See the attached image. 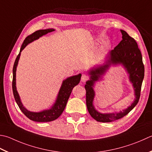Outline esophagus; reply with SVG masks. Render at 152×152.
Wrapping results in <instances>:
<instances>
[{
	"label": "esophagus",
	"instance_id": "esophagus-1",
	"mask_svg": "<svg viewBox=\"0 0 152 152\" xmlns=\"http://www.w3.org/2000/svg\"><path fill=\"white\" fill-rule=\"evenodd\" d=\"M88 80H89L88 76L86 75V74H82V78H81V81H82V82H86V81H88Z\"/></svg>",
	"mask_w": 152,
	"mask_h": 152
}]
</instances>
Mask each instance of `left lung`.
Returning a JSON list of instances; mask_svg holds the SVG:
<instances>
[{
	"mask_svg": "<svg viewBox=\"0 0 152 152\" xmlns=\"http://www.w3.org/2000/svg\"><path fill=\"white\" fill-rule=\"evenodd\" d=\"M123 39L110 51L109 59L103 66L91 69L89 74L90 80L86 82V105L88 112L95 120L102 123H109L119 119L126 115L137 105L140 97L142 81L144 77V65L142 61L140 50L134 39L131 37L127 33L121 29ZM123 64L129 74L130 81L133 83L136 98L134 102L123 112L112 114H101L94 109L93 102L94 92L93 87L95 81L99 80L100 76L104 73L107 69L111 64Z\"/></svg>",
	"mask_w": 152,
	"mask_h": 152,
	"instance_id": "left-lung-1",
	"label": "left lung"
}]
</instances>
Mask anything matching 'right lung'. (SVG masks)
<instances>
[{
    "mask_svg": "<svg viewBox=\"0 0 152 152\" xmlns=\"http://www.w3.org/2000/svg\"><path fill=\"white\" fill-rule=\"evenodd\" d=\"M55 29H40L33 33L32 34L28 35L22 45V47L20 48V50L18 55L15 60L14 66H13V80H12V90L14 99L16 100V102L18 105L19 108L21 111L29 119L35 121V122H50L55 121L56 118L60 117L61 115L65 109V107L66 105L68 98H69L71 92L72 91V89L74 86L78 85L81 78V74H79L78 75L73 76L69 77L66 80H63L62 86L59 90L57 98H56V102L53 105L51 108L49 110H44L43 111L35 113L31 112L27 110L23 106L22 102L20 101V98L18 95V93L16 90V67L18 61L20 56V53L22 50L25 48L27 45L32 42L34 40H36L40 37L43 36V35H45L48 33L53 31Z\"/></svg>",
    "mask_w": 152,
    "mask_h": 152,
    "instance_id": "obj_1",
    "label": "right lung"
}]
</instances>
